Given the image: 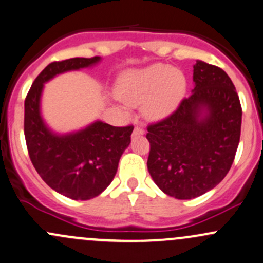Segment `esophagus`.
Segmentation results:
<instances>
[{
    "label": "esophagus",
    "instance_id": "1",
    "mask_svg": "<svg viewBox=\"0 0 263 263\" xmlns=\"http://www.w3.org/2000/svg\"><path fill=\"white\" fill-rule=\"evenodd\" d=\"M143 134H144L143 126H140V125L135 126L134 130H133V137H138V135H143Z\"/></svg>",
    "mask_w": 263,
    "mask_h": 263
}]
</instances>
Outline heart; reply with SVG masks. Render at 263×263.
<instances>
[{"mask_svg": "<svg viewBox=\"0 0 263 263\" xmlns=\"http://www.w3.org/2000/svg\"><path fill=\"white\" fill-rule=\"evenodd\" d=\"M184 90L181 73L163 64L129 70L120 77L117 85V96L122 102L132 107L145 103L146 116L153 119H161L173 113Z\"/></svg>", "mask_w": 263, "mask_h": 263, "instance_id": "1", "label": "heart"}]
</instances>
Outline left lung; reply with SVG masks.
I'll return each instance as SVG.
<instances>
[{
	"label": "left lung",
	"mask_w": 263,
	"mask_h": 263,
	"mask_svg": "<svg viewBox=\"0 0 263 263\" xmlns=\"http://www.w3.org/2000/svg\"><path fill=\"white\" fill-rule=\"evenodd\" d=\"M195 88L164 119L147 125V170L166 195L194 199L222 181L240 143L242 108L221 68L197 61ZM206 108L208 113L201 116Z\"/></svg>",
	"instance_id": "1"
}]
</instances>
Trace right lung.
I'll return each instance as SVG.
<instances>
[{
  "label": "right lung",
  "mask_w": 263,
  "mask_h": 263,
  "mask_svg": "<svg viewBox=\"0 0 263 263\" xmlns=\"http://www.w3.org/2000/svg\"><path fill=\"white\" fill-rule=\"evenodd\" d=\"M99 57L52 62L38 74L25 99V138L29 159L43 181L73 200L98 196L114 179L118 163L130 144L134 126H113L96 122L84 130L54 135L40 114L44 82L67 70L97 63Z\"/></svg>",
  "instance_id": "obj_1"
}]
</instances>
